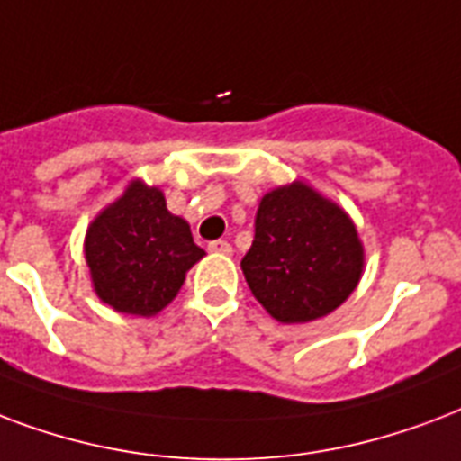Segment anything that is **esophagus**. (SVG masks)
I'll return each mask as SVG.
<instances>
[{
	"label": "esophagus",
	"mask_w": 461,
	"mask_h": 461,
	"mask_svg": "<svg viewBox=\"0 0 461 461\" xmlns=\"http://www.w3.org/2000/svg\"><path fill=\"white\" fill-rule=\"evenodd\" d=\"M210 251H215V254H224V256H231V244L230 241H222V239H217V241H210L207 244Z\"/></svg>",
	"instance_id": "34e87169"
}]
</instances>
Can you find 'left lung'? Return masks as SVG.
Listing matches in <instances>:
<instances>
[{"label": "left lung", "mask_w": 461, "mask_h": 461, "mask_svg": "<svg viewBox=\"0 0 461 461\" xmlns=\"http://www.w3.org/2000/svg\"><path fill=\"white\" fill-rule=\"evenodd\" d=\"M241 270L276 321L307 324L353 294L365 270V246L339 203L293 181L258 203L254 244L241 258Z\"/></svg>", "instance_id": "left-lung-1"}]
</instances>
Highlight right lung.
Wrapping results in <instances>:
<instances>
[{"instance_id":"1","label":"right lung","mask_w":461,"mask_h":461,"mask_svg":"<svg viewBox=\"0 0 461 461\" xmlns=\"http://www.w3.org/2000/svg\"><path fill=\"white\" fill-rule=\"evenodd\" d=\"M205 256L191 224L171 215L159 185L132 178L122 195L91 220L84 258L91 287L121 314L149 316L174 302L185 273Z\"/></svg>"}]
</instances>
